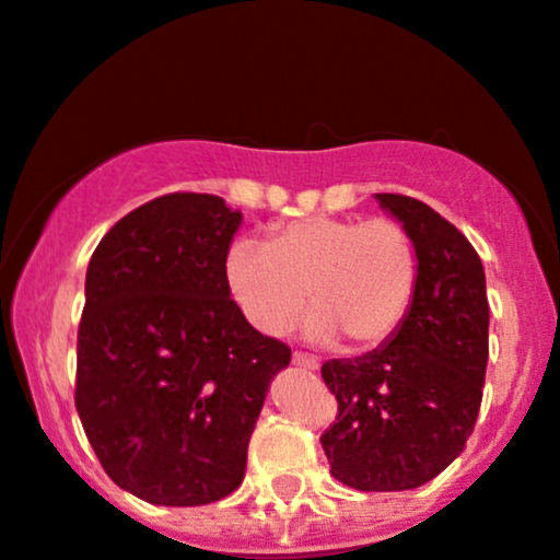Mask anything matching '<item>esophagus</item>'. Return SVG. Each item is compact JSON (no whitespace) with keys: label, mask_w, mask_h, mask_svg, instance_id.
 Here are the masks:
<instances>
[{"label":"esophagus","mask_w":560,"mask_h":560,"mask_svg":"<svg viewBox=\"0 0 560 560\" xmlns=\"http://www.w3.org/2000/svg\"><path fill=\"white\" fill-rule=\"evenodd\" d=\"M292 362H295L298 368H305V370H319V359L303 354V351H295V354H292Z\"/></svg>","instance_id":"1"}]
</instances>
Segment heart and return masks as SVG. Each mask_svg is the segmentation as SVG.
<instances>
[{
    "instance_id": "1",
    "label": "heart",
    "mask_w": 560,
    "mask_h": 560,
    "mask_svg": "<svg viewBox=\"0 0 560 560\" xmlns=\"http://www.w3.org/2000/svg\"><path fill=\"white\" fill-rule=\"evenodd\" d=\"M419 276L413 235L386 217H305L265 246L238 238L225 257L228 290L252 327L290 332L311 292L308 332L340 335L351 351L375 349L402 327Z\"/></svg>"
}]
</instances>
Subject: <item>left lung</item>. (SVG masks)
I'll use <instances>...</instances> for the list:
<instances>
[{
	"label": "left lung",
	"instance_id": "8db88e82",
	"mask_svg": "<svg viewBox=\"0 0 560 560\" xmlns=\"http://www.w3.org/2000/svg\"><path fill=\"white\" fill-rule=\"evenodd\" d=\"M413 235L421 276L402 327L378 349L327 359L338 416L319 438L329 472L357 491H408L464 451L488 364L486 273L475 246L432 206L375 196Z\"/></svg>",
	"mask_w": 560,
	"mask_h": 560
}]
</instances>
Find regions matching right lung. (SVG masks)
I'll list each match as a JSON object with an SVG mask.
<instances>
[{
    "label": "right lung",
    "instance_id": "obj_1",
    "mask_svg": "<svg viewBox=\"0 0 560 560\" xmlns=\"http://www.w3.org/2000/svg\"><path fill=\"white\" fill-rule=\"evenodd\" d=\"M238 225L220 196L168 192L115 222L88 262L74 405L104 472L150 504L198 508L241 486L292 359L228 290Z\"/></svg>",
    "mask_w": 560,
    "mask_h": 560
}]
</instances>
